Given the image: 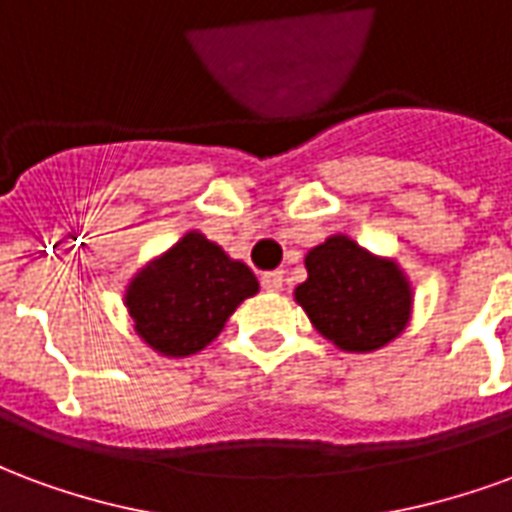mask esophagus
I'll list each match as a JSON object with an SVG mask.
<instances>
[{"label":"esophagus","instance_id":"obj_1","mask_svg":"<svg viewBox=\"0 0 512 512\" xmlns=\"http://www.w3.org/2000/svg\"><path fill=\"white\" fill-rule=\"evenodd\" d=\"M260 285H263V290H268V293H279L282 285H285V277H282V271H268V274L260 277Z\"/></svg>","mask_w":512,"mask_h":512}]
</instances>
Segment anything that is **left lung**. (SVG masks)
<instances>
[{
  "label": "left lung",
  "instance_id": "left-lung-1",
  "mask_svg": "<svg viewBox=\"0 0 512 512\" xmlns=\"http://www.w3.org/2000/svg\"><path fill=\"white\" fill-rule=\"evenodd\" d=\"M307 279L296 301L318 332L348 354L392 343L411 318V285L395 260L378 257L348 235H332L304 257Z\"/></svg>",
  "mask_w": 512,
  "mask_h": 512
}]
</instances>
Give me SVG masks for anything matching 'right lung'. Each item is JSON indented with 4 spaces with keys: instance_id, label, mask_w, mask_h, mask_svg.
<instances>
[{
    "instance_id": "add662e5",
    "label": "right lung",
    "mask_w": 512,
    "mask_h": 512,
    "mask_svg": "<svg viewBox=\"0 0 512 512\" xmlns=\"http://www.w3.org/2000/svg\"><path fill=\"white\" fill-rule=\"evenodd\" d=\"M257 288L246 263L191 230L128 282L126 307L136 334L153 351L180 359L213 343Z\"/></svg>"
}]
</instances>
